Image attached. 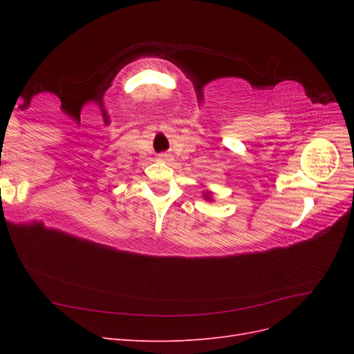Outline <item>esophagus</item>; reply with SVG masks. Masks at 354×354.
Instances as JSON below:
<instances>
[{
  "mask_svg": "<svg viewBox=\"0 0 354 354\" xmlns=\"http://www.w3.org/2000/svg\"><path fill=\"white\" fill-rule=\"evenodd\" d=\"M159 159H162V160H168V159H169V155H168V153H160V155H159Z\"/></svg>",
  "mask_w": 354,
  "mask_h": 354,
  "instance_id": "obj_1",
  "label": "esophagus"
}]
</instances>
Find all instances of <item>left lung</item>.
<instances>
[{
    "label": "left lung",
    "instance_id": "1",
    "mask_svg": "<svg viewBox=\"0 0 354 354\" xmlns=\"http://www.w3.org/2000/svg\"><path fill=\"white\" fill-rule=\"evenodd\" d=\"M203 199L205 201H208V202H212L214 201V198H212V192L211 190H203Z\"/></svg>",
    "mask_w": 354,
    "mask_h": 354
}]
</instances>
